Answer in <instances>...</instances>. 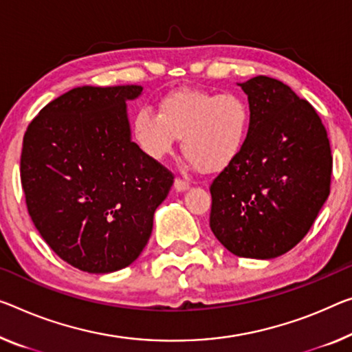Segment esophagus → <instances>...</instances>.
<instances>
[{"instance_id": "1", "label": "esophagus", "mask_w": 352, "mask_h": 352, "mask_svg": "<svg viewBox=\"0 0 352 352\" xmlns=\"http://www.w3.org/2000/svg\"><path fill=\"white\" fill-rule=\"evenodd\" d=\"M188 187H190V182H188V181L179 179V177H177V179H175V188H176L177 192H186Z\"/></svg>"}]
</instances>
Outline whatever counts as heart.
Returning a JSON list of instances; mask_svg holds the SVG:
<instances>
[{
	"label": "heart",
	"mask_w": 352,
	"mask_h": 352,
	"mask_svg": "<svg viewBox=\"0 0 352 352\" xmlns=\"http://www.w3.org/2000/svg\"><path fill=\"white\" fill-rule=\"evenodd\" d=\"M250 127V107L241 96L192 88L165 94L157 115L140 110L132 120L135 142L149 159L166 157L181 138L184 155L204 173L223 170L239 157Z\"/></svg>",
	"instance_id": "1"
}]
</instances>
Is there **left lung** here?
I'll list each match as a JSON object with an SVG mask.
<instances>
[{
    "instance_id": "obj_1",
    "label": "left lung",
    "mask_w": 352,
    "mask_h": 352,
    "mask_svg": "<svg viewBox=\"0 0 352 352\" xmlns=\"http://www.w3.org/2000/svg\"><path fill=\"white\" fill-rule=\"evenodd\" d=\"M248 97L247 144L210 184L209 225L236 256L270 259L304 239L331 193L326 127L288 85L258 75L239 83Z\"/></svg>"
}]
</instances>
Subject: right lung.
<instances>
[{
  "label": "right lung",
  "mask_w": 352,
  "mask_h": 352,
  "mask_svg": "<svg viewBox=\"0 0 352 352\" xmlns=\"http://www.w3.org/2000/svg\"><path fill=\"white\" fill-rule=\"evenodd\" d=\"M138 85L80 86L30 122L20 177L32 223L56 255L89 274L127 267L153 232L173 173L131 138Z\"/></svg>",
  "instance_id": "right-lung-1"
}]
</instances>
